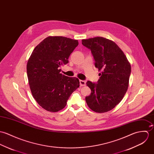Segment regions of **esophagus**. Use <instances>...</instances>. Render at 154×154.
Returning <instances> with one entry per match:
<instances>
[{"label": "esophagus", "instance_id": "esophagus-1", "mask_svg": "<svg viewBox=\"0 0 154 154\" xmlns=\"http://www.w3.org/2000/svg\"><path fill=\"white\" fill-rule=\"evenodd\" d=\"M80 85L81 86H85V80H80Z\"/></svg>", "mask_w": 154, "mask_h": 154}]
</instances>
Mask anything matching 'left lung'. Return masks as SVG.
I'll return each mask as SVG.
<instances>
[{
    "label": "left lung",
    "instance_id": "left-lung-1",
    "mask_svg": "<svg viewBox=\"0 0 154 154\" xmlns=\"http://www.w3.org/2000/svg\"><path fill=\"white\" fill-rule=\"evenodd\" d=\"M90 50L95 67L102 72L97 83L88 81L91 94L85 97L88 106L94 112L111 110L123 98L129 85L131 67L126 55L113 41L103 37L82 40Z\"/></svg>",
    "mask_w": 154,
    "mask_h": 154
}]
</instances>
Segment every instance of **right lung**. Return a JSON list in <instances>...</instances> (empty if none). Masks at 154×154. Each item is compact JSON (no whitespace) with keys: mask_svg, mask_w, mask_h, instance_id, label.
<instances>
[{"mask_svg":"<svg viewBox=\"0 0 154 154\" xmlns=\"http://www.w3.org/2000/svg\"><path fill=\"white\" fill-rule=\"evenodd\" d=\"M79 45L77 40L64 36H48L41 42L29 57L26 71L32 94L47 111L56 112L67 104L69 96L80 86L79 80L60 73L69 57Z\"/></svg>","mask_w":154,"mask_h":154,"instance_id":"obj_1","label":"right lung"}]
</instances>
